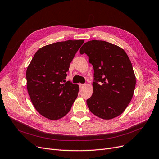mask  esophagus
<instances>
[{"label": "esophagus", "mask_w": 159, "mask_h": 159, "mask_svg": "<svg viewBox=\"0 0 159 159\" xmlns=\"http://www.w3.org/2000/svg\"><path fill=\"white\" fill-rule=\"evenodd\" d=\"M85 87V84H80V87L81 88V89H83V88H84Z\"/></svg>", "instance_id": "esophagus-1"}]
</instances>
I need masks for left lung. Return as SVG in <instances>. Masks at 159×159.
<instances>
[{
  "label": "left lung",
  "instance_id": "1",
  "mask_svg": "<svg viewBox=\"0 0 159 159\" xmlns=\"http://www.w3.org/2000/svg\"><path fill=\"white\" fill-rule=\"evenodd\" d=\"M80 52L87 55L94 72L93 93L87 100L89 109L105 120L120 116L130 102L136 86L127 54L115 44L96 40L85 43Z\"/></svg>",
  "mask_w": 159,
  "mask_h": 159
}]
</instances>
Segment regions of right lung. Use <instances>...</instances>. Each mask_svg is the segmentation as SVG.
I'll use <instances>...</instances> for the list:
<instances>
[{"label": "right lung", "mask_w": 159, "mask_h": 159, "mask_svg": "<svg viewBox=\"0 0 159 159\" xmlns=\"http://www.w3.org/2000/svg\"><path fill=\"white\" fill-rule=\"evenodd\" d=\"M84 40L58 42L40 48L29 65L27 88L34 108L50 120H58L70 110L79 85L65 80L70 64Z\"/></svg>", "instance_id": "1"}]
</instances>
